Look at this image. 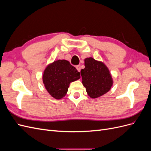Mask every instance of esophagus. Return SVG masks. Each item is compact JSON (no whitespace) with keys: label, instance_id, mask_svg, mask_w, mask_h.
<instances>
[{"label":"esophagus","instance_id":"esophagus-1","mask_svg":"<svg viewBox=\"0 0 151 151\" xmlns=\"http://www.w3.org/2000/svg\"><path fill=\"white\" fill-rule=\"evenodd\" d=\"M76 68H77V71H78V72H80V71H81V65H77V66H76Z\"/></svg>","mask_w":151,"mask_h":151}]
</instances>
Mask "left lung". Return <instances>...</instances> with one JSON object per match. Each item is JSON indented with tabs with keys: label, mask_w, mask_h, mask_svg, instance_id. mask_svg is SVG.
<instances>
[{
	"label": "left lung",
	"mask_w": 151,
	"mask_h": 151,
	"mask_svg": "<svg viewBox=\"0 0 151 151\" xmlns=\"http://www.w3.org/2000/svg\"><path fill=\"white\" fill-rule=\"evenodd\" d=\"M85 68L81 70L82 83L91 98H97L108 93L113 84L108 68L101 61L92 57L84 59Z\"/></svg>",
	"instance_id": "1"
}]
</instances>
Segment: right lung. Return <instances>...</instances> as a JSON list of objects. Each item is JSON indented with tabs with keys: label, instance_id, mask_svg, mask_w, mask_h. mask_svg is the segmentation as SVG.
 I'll return each mask as SVG.
<instances>
[{
	"label": "right lung",
	"instance_id": "1",
	"mask_svg": "<svg viewBox=\"0 0 151 151\" xmlns=\"http://www.w3.org/2000/svg\"><path fill=\"white\" fill-rule=\"evenodd\" d=\"M80 78V73L65 60H58L49 63L42 77L45 89L56 99L64 97L70 83Z\"/></svg>",
	"mask_w": 151,
	"mask_h": 151
}]
</instances>
